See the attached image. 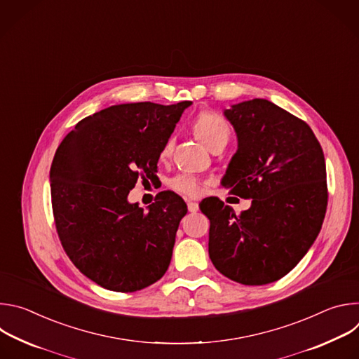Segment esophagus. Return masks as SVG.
<instances>
[{
    "label": "esophagus",
    "instance_id": "esophagus-1",
    "mask_svg": "<svg viewBox=\"0 0 359 359\" xmlns=\"http://www.w3.org/2000/svg\"><path fill=\"white\" fill-rule=\"evenodd\" d=\"M187 209H189L190 213H196V212H198V204L196 201H189L187 203Z\"/></svg>",
    "mask_w": 359,
    "mask_h": 359
}]
</instances>
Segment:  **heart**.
I'll return each mask as SVG.
<instances>
[{
	"mask_svg": "<svg viewBox=\"0 0 359 359\" xmlns=\"http://www.w3.org/2000/svg\"><path fill=\"white\" fill-rule=\"evenodd\" d=\"M193 130L197 139L206 146L210 147L213 142H216L220 137H229V126L226 121L219 116L217 114L213 112H201L197 115L193 123ZM172 150V143L166 142L161 151V158L165 159L169 156V153ZM169 186L172 190L190 196V197H197L201 194V184L198 183L197 179L189 175H179L173 177L169 182Z\"/></svg>",
	"mask_w": 359,
	"mask_h": 359,
	"instance_id": "obj_1",
	"label": "heart"
}]
</instances>
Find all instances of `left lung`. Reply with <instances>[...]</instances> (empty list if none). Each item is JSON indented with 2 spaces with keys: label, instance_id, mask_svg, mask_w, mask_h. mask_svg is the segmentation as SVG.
<instances>
[{
  "label": "left lung",
  "instance_id": "obj_1",
  "mask_svg": "<svg viewBox=\"0 0 359 359\" xmlns=\"http://www.w3.org/2000/svg\"><path fill=\"white\" fill-rule=\"evenodd\" d=\"M224 116L238 147L222 184L252 200L240 215L217 197L200 203L210 220L209 255L233 281L270 284L299 263L321 230L328 203L323 147L309 125L267 99L244 100Z\"/></svg>",
  "mask_w": 359,
  "mask_h": 359
}]
</instances>
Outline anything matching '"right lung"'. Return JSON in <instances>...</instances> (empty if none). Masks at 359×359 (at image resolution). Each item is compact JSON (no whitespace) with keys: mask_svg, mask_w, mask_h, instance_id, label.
<instances>
[{"mask_svg":"<svg viewBox=\"0 0 359 359\" xmlns=\"http://www.w3.org/2000/svg\"><path fill=\"white\" fill-rule=\"evenodd\" d=\"M191 105H114L76 123L50 166V198L61 244L75 267L107 290L133 292L169 269L184 200L161 191L147 212L128 194L158 172L161 151Z\"/></svg>","mask_w":359,"mask_h":359,"instance_id":"right-lung-1","label":"right lung"}]
</instances>
